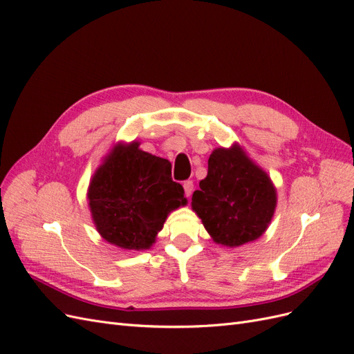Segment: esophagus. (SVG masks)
Instances as JSON below:
<instances>
[{
    "label": "esophagus",
    "instance_id": "1",
    "mask_svg": "<svg viewBox=\"0 0 354 354\" xmlns=\"http://www.w3.org/2000/svg\"><path fill=\"white\" fill-rule=\"evenodd\" d=\"M183 187H185L186 196H190L192 192H194V181H192V180H186L185 183H183Z\"/></svg>",
    "mask_w": 354,
    "mask_h": 354
}]
</instances>
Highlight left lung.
Instances as JSON below:
<instances>
[{"mask_svg":"<svg viewBox=\"0 0 354 354\" xmlns=\"http://www.w3.org/2000/svg\"><path fill=\"white\" fill-rule=\"evenodd\" d=\"M199 187L192 196V207L217 243L239 246L260 238L269 226L276 190L242 149H216Z\"/></svg>","mask_w":354,"mask_h":354,"instance_id":"left-lung-1","label":"left lung"}]
</instances>
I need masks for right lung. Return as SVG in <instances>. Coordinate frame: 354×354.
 Returning <instances> with one entry per match:
<instances>
[{
  "label": "right lung",
  "mask_w": 354,
  "mask_h": 354,
  "mask_svg": "<svg viewBox=\"0 0 354 354\" xmlns=\"http://www.w3.org/2000/svg\"><path fill=\"white\" fill-rule=\"evenodd\" d=\"M90 209L103 239L124 250H145L162 230L169 211L185 205V189L171 178L168 159L116 146L94 174Z\"/></svg>",
  "instance_id": "1"
}]
</instances>
